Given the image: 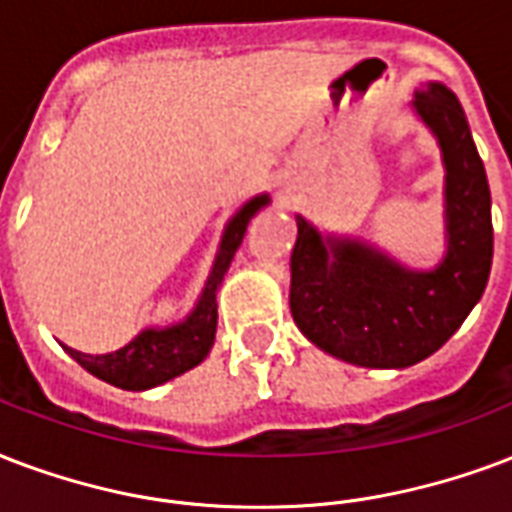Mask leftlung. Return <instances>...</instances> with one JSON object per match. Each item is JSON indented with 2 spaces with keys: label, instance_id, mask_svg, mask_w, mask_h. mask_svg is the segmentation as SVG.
I'll list each match as a JSON object with an SVG mask.
<instances>
[{
  "label": "left lung",
  "instance_id": "left-lung-1",
  "mask_svg": "<svg viewBox=\"0 0 512 512\" xmlns=\"http://www.w3.org/2000/svg\"><path fill=\"white\" fill-rule=\"evenodd\" d=\"M411 107L438 139L446 166V255L432 271L405 268L360 239L322 236L295 217L292 319L319 349L360 368L427 360L462 327L489 282V179L462 104L446 85L427 83Z\"/></svg>",
  "mask_w": 512,
  "mask_h": 512
}]
</instances>
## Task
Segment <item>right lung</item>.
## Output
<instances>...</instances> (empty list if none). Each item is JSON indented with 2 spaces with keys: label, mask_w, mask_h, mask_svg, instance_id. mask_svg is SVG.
Instances as JSON below:
<instances>
[{
  "label": "right lung",
  "mask_w": 512,
  "mask_h": 512,
  "mask_svg": "<svg viewBox=\"0 0 512 512\" xmlns=\"http://www.w3.org/2000/svg\"><path fill=\"white\" fill-rule=\"evenodd\" d=\"M268 201L271 198L265 193L255 195L252 201H247L239 212L230 217V222L222 230L220 249L214 257L204 292H201L193 311L187 314L185 322L142 330L128 346L109 351V354H83V351L69 349V346H64V349L88 373L107 381V384L120 386V389H131V392L161 386L171 378L187 373L195 365H201L212 349L214 333H217V287L222 284V276L230 268L236 249L244 241L249 220L263 206H268Z\"/></svg>",
  "instance_id": "add662e5"
}]
</instances>
